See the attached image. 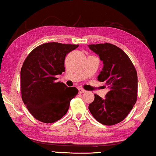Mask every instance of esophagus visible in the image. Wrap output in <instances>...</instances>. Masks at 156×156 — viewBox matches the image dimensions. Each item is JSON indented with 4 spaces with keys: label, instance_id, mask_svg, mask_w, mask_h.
I'll return each instance as SVG.
<instances>
[{
    "label": "esophagus",
    "instance_id": "esophagus-1",
    "mask_svg": "<svg viewBox=\"0 0 156 156\" xmlns=\"http://www.w3.org/2000/svg\"><path fill=\"white\" fill-rule=\"evenodd\" d=\"M85 92H86V91L84 89H81V88L79 89V93H80V94H83V93H85Z\"/></svg>",
    "mask_w": 156,
    "mask_h": 156
}]
</instances>
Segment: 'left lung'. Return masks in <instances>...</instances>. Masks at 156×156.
I'll return each instance as SVG.
<instances>
[{"label": "left lung", "mask_w": 156, "mask_h": 156, "mask_svg": "<svg viewBox=\"0 0 156 156\" xmlns=\"http://www.w3.org/2000/svg\"><path fill=\"white\" fill-rule=\"evenodd\" d=\"M98 55L103 67L98 76L99 82L109 88L105 98L94 94L89 111L99 122L113 125L122 121L134 107L137 99V73L128 55L111 44L88 45Z\"/></svg>", "instance_id": "1"}]
</instances>
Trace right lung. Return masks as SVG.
<instances>
[{"mask_svg":"<svg viewBox=\"0 0 156 156\" xmlns=\"http://www.w3.org/2000/svg\"><path fill=\"white\" fill-rule=\"evenodd\" d=\"M79 45L44 44L29 53L20 72L22 98L30 113L42 122L52 123L67 113L76 87L56 82L65 72V58Z\"/></svg>","mask_w":156,"mask_h":156,"instance_id":"1","label":"right lung"}]
</instances>
